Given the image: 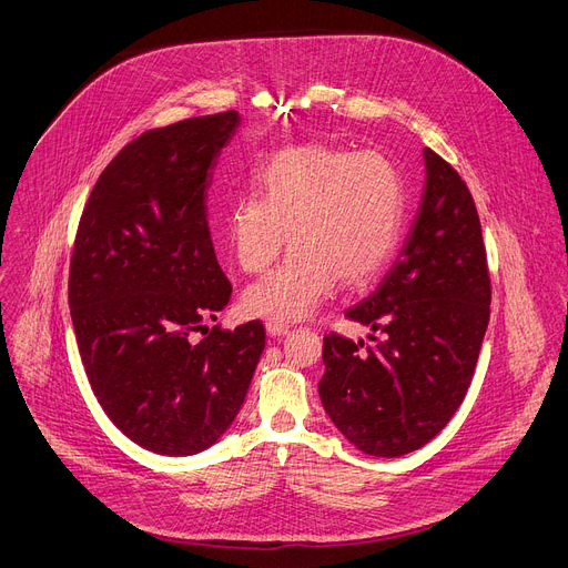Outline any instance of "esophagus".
Listing matches in <instances>:
<instances>
[{"instance_id":"obj_1","label":"esophagus","mask_w":568,"mask_h":568,"mask_svg":"<svg viewBox=\"0 0 568 568\" xmlns=\"http://www.w3.org/2000/svg\"><path fill=\"white\" fill-rule=\"evenodd\" d=\"M265 328H267V335H272V337H281V335H285L290 331L287 324H278V322H267Z\"/></svg>"}]
</instances>
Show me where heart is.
I'll return each instance as SVG.
<instances>
[{
  "instance_id": "b5f03b06",
  "label": "heart",
  "mask_w": 568,
  "mask_h": 568,
  "mask_svg": "<svg viewBox=\"0 0 568 568\" xmlns=\"http://www.w3.org/2000/svg\"><path fill=\"white\" fill-rule=\"evenodd\" d=\"M235 196L226 242L235 265L257 274L285 246L287 261L244 290L253 317L290 324L315 313L335 290L374 281L398 248L407 192L398 168L378 151L305 142L276 151Z\"/></svg>"
}]
</instances>
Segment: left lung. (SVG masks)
Here are the masks:
<instances>
[{
  "instance_id": "obj_1",
  "label": "left lung",
  "mask_w": 568,
  "mask_h": 568,
  "mask_svg": "<svg viewBox=\"0 0 568 568\" xmlns=\"http://www.w3.org/2000/svg\"><path fill=\"white\" fill-rule=\"evenodd\" d=\"M426 183L415 222L381 285L351 307L372 344L324 337L320 396L335 428L376 457L428 444L467 394L489 324V272L474 196L424 149Z\"/></svg>"
}]
</instances>
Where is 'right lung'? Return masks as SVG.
Masks as SVG:
<instances>
[{"label": "right lung", "instance_id": "right-lung-1", "mask_svg": "<svg viewBox=\"0 0 568 568\" xmlns=\"http://www.w3.org/2000/svg\"><path fill=\"white\" fill-rule=\"evenodd\" d=\"M235 111L142 133L101 172L70 265V313L90 387L138 446L211 448L235 422L265 328H209L231 301L209 231V187Z\"/></svg>", "mask_w": 568, "mask_h": 568}]
</instances>
